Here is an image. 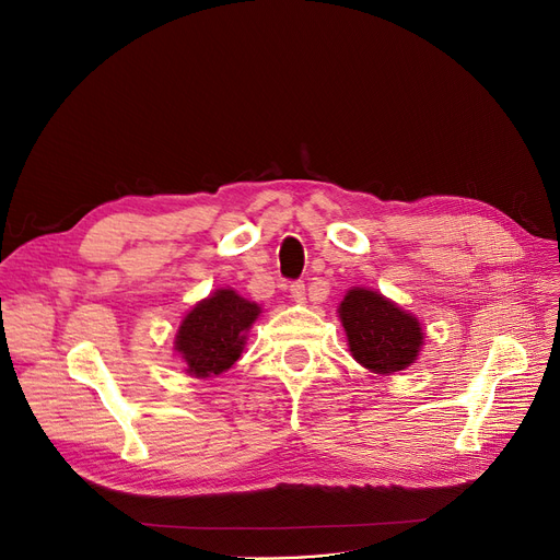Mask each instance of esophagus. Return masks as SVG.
Masks as SVG:
<instances>
[{"label":"esophagus","instance_id":"obj_1","mask_svg":"<svg viewBox=\"0 0 560 560\" xmlns=\"http://www.w3.org/2000/svg\"><path fill=\"white\" fill-rule=\"evenodd\" d=\"M290 295L295 298V302H304L306 300V283L304 281H292L290 283Z\"/></svg>","mask_w":560,"mask_h":560}]
</instances>
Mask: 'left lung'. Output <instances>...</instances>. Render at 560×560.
Returning a JSON list of instances; mask_svg holds the SVG:
<instances>
[{
	"label": "left lung",
	"mask_w": 560,
	"mask_h": 560,
	"mask_svg": "<svg viewBox=\"0 0 560 560\" xmlns=\"http://www.w3.org/2000/svg\"><path fill=\"white\" fill-rule=\"evenodd\" d=\"M351 357L376 374H393L416 361L422 345L420 322L378 292L354 288L340 308Z\"/></svg>",
	"instance_id": "8db88e82"
}]
</instances>
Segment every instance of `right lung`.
Listing matches in <instances>:
<instances>
[{
  "mask_svg": "<svg viewBox=\"0 0 560 560\" xmlns=\"http://www.w3.org/2000/svg\"><path fill=\"white\" fill-rule=\"evenodd\" d=\"M258 313V304L229 288L199 302L176 334V351L186 361L188 374L203 378L229 370L241 359L245 334Z\"/></svg>",
  "mask_w": 560,
  "mask_h": 560,
  "instance_id": "right-lung-1",
  "label": "right lung"
}]
</instances>
